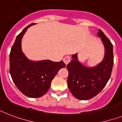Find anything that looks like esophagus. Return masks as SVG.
I'll list each match as a JSON object with an SVG mask.
<instances>
[{"instance_id":"obj_1","label":"esophagus","mask_w":122,"mask_h":122,"mask_svg":"<svg viewBox=\"0 0 122 122\" xmlns=\"http://www.w3.org/2000/svg\"><path fill=\"white\" fill-rule=\"evenodd\" d=\"M63 61H64V63L67 65L71 61L70 57V56H65V57H64V59H63Z\"/></svg>"}]
</instances>
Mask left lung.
Masks as SVG:
<instances>
[{
	"instance_id": "1",
	"label": "left lung",
	"mask_w": 122,
	"mask_h": 122,
	"mask_svg": "<svg viewBox=\"0 0 122 122\" xmlns=\"http://www.w3.org/2000/svg\"><path fill=\"white\" fill-rule=\"evenodd\" d=\"M97 35L101 38L104 47L102 61L94 67L86 66L78 61L77 54L67 65L68 86L75 98L88 100L102 91L110 78L113 65V51L112 42L101 30Z\"/></svg>"
}]
</instances>
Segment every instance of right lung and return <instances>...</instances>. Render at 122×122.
Returning <instances> with one entry per match:
<instances>
[{"label":"right lung","mask_w":122,"mask_h":122,"mask_svg":"<svg viewBox=\"0 0 122 122\" xmlns=\"http://www.w3.org/2000/svg\"><path fill=\"white\" fill-rule=\"evenodd\" d=\"M33 25L24 28L16 37L10 52V74L17 88L24 95L37 98L47 92L52 79L66 65L63 61H31L25 55L21 49L22 38Z\"/></svg>","instance_id":"1"}]
</instances>
